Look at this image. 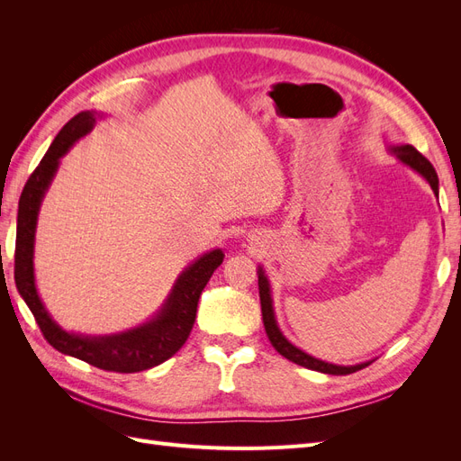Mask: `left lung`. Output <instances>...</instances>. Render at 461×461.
Wrapping results in <instances>:
<instances>
[{
  "mask_svg": "<svg viewBox=\"0 0 461 461\" xmlns=\"http://www.w3.org/2000/svg\"><path fill=\"white\" fill-rule=\"evenodd\" d=\"M390 151H393L402 163L410 165L413 171H417L421 176H425L427 183L432 188V192H435L438 196V176H437L435 167L430 165V161L425 156H421V153L410 144L393 146V148H390ZM258 285H259V300H261V315H263L265 332H267V337H269L273 348L278 354L285 356L290 361H294V364H298L302 367H308V369H313V371H319V373H327V375H350V373H356V371L364 369L371 364V361H366V364H357V366H334V364H327V361H323V359H317L310 354H305L294 344H290L283 337L281 329H278V325H276L275 312H273L271 286H269L267 276H265V271L261 267L258 271Z\"/></svg>",
  "mask_w": 461,
  "mask_h": 461,
  "instance_id": "obj_1",
  "label": "left lung"
}]
</instances>
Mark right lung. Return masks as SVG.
Wrapping results in <instances>:
<instances>
[{"label": "right lung", "instance_id": "obj_1", "mask_svg": "<svg viewBox=\"0 0 461 461\" xmlns=\"http://www.w3.org/2000/svg\"><path fill=\"white\" fill-rule=\"evenodd\" d=\"M94 111H82L68 121L55 136L44 159L26 180L19 200L17 242H15V283L19 294L29 305L44 339L61 354L78 357L86 364L115 373H138L163 364L175 356L196 321L198 300L213 271L222 263L221 249L207 252L178 275L169 298L148 323L109 337H85L63 330L50 317L34 283V234L40 203L58 173L59 159L77 140L86 136L95 124Z\"/></svg>", "mask_w": 461, "mask_h": 461}]
</instances>
